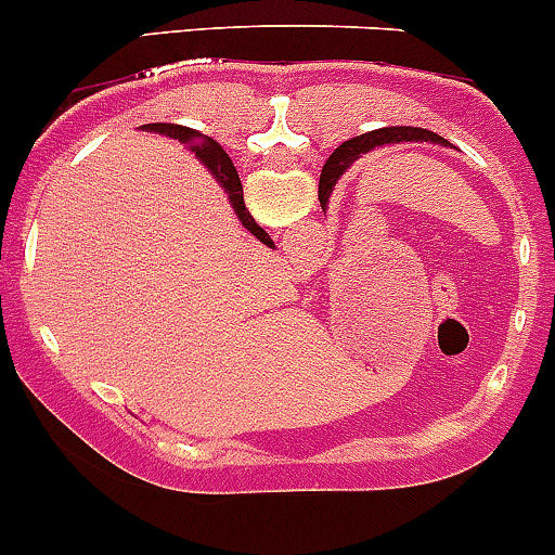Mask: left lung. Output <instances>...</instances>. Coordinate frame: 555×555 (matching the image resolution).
I'll return each instance as SVG.
<instances>
[{
    "label": "left lung",
    "mask_w": 555,
    "mask_h": 555,
    "mask_svg": "<svg viewBox=\"0 0 555 555\" xmlns=\"http://www.w3.org/2000/svg\"><path fill=\"white\" fill-rule=\"evenodd\" d=\"M412 141H431V143H444V146H448L444 138H439V134L431 132V129H421V127H382V129H374V132L358 134V138H352V141L341 143V146L331 154L325 168H322V176H320L322 206L327 203V195L333 192V184H336L338 176H341L344 170L360 157V154L371 152V149L376 146H387V143H412Z\"/></svg>",
    "instance_id": "8db88e82"
}]
</instances>
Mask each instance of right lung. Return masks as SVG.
<instances>
[{
    "mask_svg": "<svg viewBox=\"0 0 555 555\" xmlns=\"http://www.w3.org/2000/svg\"><path fill=\"white\" fill-rule=\"evenodd\" d=\"M143 127L149 129V132H159V134H168V138H179V141H190V149L197 154V157L203 159V163L208 165V170H211L214 176H217L219 184L224 186V192H228L230 203H233L235 214H238L241 224H244L246 230H249L251 235H255L260 244L266 246H273V241L268 238L266 230L260 228V224L251 219L249 208L244 206V186H241V179H238V170L233 168V163H230V157L224 154V149L219 146L217 141H211V138H206V134H197L192 132L190 127H181V124H143Z\"/></svg>",
    "mask_w": 555,
    "mask_h": 555,
    "instance_id": "right-lung-1",
    "label": "right lung"
}]
</instances>
